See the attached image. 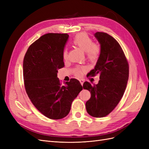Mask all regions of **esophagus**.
I'll use <instances>...</instances> for the list:
<instances>
[{
  "mask_svg": "<svg viewBox=\"0 0 149 149\" xmlns=\"http://www.w3.org/2000/svg\"><path fill=\"white\" fill-rule=\"evenodd\" d=\"M79 82H80L81 84V85L83 86V83H84V81L83 79H80V80H79Z\"/></svg>",
  "mask_w": 149,
  "mask_h": 149,
  "instance_id": "34e87169",
  "label": "esophagus"
}]
</instances>
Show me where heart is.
<instances>
[{
	"instance_id": "b5f03b06",
	"label": "heart",
	"mask_w": 149,
	"mask_h": 149,
	"mask_svg": "<svg viewBox=\"0 0 149 149\" xmlns=\"http://www.w3.org/2000/svg\"><path fill=\"white\" fill-rule=\"evenodd\" d=\"M72 43L86 53L88 59L91 61H95L100 53V47L99 46V45L93 43L91 38L86 33H81L75 35L72 40ZM62 55L63 58L65 60L68 59V52L66 49L63 51ZM84 70V68L83 67L77 68L74 70V74L77 76H81Z\"/></svg>"
}]
</instances>
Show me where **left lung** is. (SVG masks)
<instances>
[{
	"mask_svg": "<svg viewBox=\"0 0 149 149\" xmlns=\"http://www.w3.org/2000/svg\"><path fill=\"white\" fill-rule=\"evenodd\" d=\"M101 45V53L90 76L99 74L100 80L92 86L86 81L83 89L91 93L86 102L88 113L94 118H103L114 110L123 97L129 79V67L119 43L112 36L97 31L94 34Z\"/></svg>",
	"mask_w": 149,
	"mask_h": 149,
	"instance_id": "8db88e82",
	"label": "left lung"
}]
</instances>
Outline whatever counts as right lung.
Instances as JSON below:
<instances>
[{
  "label": "right lung",
  "mask_w": 149,
  "mask_h": 149,
  "mask_svg": "<svg viewBox=\"0 0 149 149\" xmlns=\"http://www.w3.org/2000/svg\"><path fill=\"white\" fill-rule=\"evenodd\" d=\"M69 35L49 33L42 35L29 47L23 63L24 86L34 106L51 119L64 118L72 102L83 89L76 79L66 86L57 78L58 70L63 68V51Z\"/></svg>",
  "instance_id": "right-lung-1"
}]
</instances>
